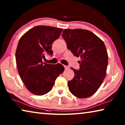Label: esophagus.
<instances>
[{
    "mask_svg": "<svg viewBox=\"0 0 125 125\" xmlns=\"http://www.w3.org/2000/svg\"><path fill=\"white\" fill-rule=\"evenodd\" d=\"M64 67L65 69H68L69 68V67L68 66V65H64Z\"/></svg>",
    "mask_w": 125,
    "mask_h": 125,
    "instance_id": "esophagus-1",
    "label": "esophagus"
}]
</instances>
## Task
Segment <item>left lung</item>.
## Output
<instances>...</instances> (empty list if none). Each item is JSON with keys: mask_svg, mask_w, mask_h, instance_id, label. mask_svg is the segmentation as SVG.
I'll use <instances>...</instances> for the list:
<instances>
[{"mask_svg": "<svg viewBox=\"0 0 125 125\" xmlns=\"http://www.w3.org/2000/svg\"><path fill=\"white\" fill-rule=\"evenodd\" d=\"M62 36L68 49L81 58L79 70L71 68L74 77L68 82L69 90L78 98L90 97L100 88L106 73L108 55L105 44L87 30L64 29Z\"/></svg>", "mask_w": 125, "mask_h": 125, "instance_id": "1", "label": "left lung"}]
</instances>
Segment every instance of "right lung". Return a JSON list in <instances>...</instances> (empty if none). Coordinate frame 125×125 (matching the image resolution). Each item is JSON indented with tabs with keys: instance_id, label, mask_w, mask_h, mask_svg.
Here are the masks:
<instances>
[{
	"instance_id": "obj_1",
	"label": "right lung",
	"mask_w": 125,
	"mask_h": 125,
	"mask_svg": "<svg viewBox=\"0 0 125 125\" xmlns=\"http://www.w3.org/2000/svg\"><path fill=\"white\" fill-rule=\"evenodd\" d=\"M63 29L49 26H35L22 35L17 46L15 58L19 74L27 89L36 95L50 92L55 80L64 68L60 63L43 62L45 54L52 56V45Z\"/></svg>"
}]
</instances>
